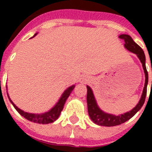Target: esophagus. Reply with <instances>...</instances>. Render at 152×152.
I'll return each mask as SVG.
<instances>
[{
  "mask_svg": "<svg viewBox=\"0 0 152 152\" xmlns=\"http://www.w3.org/2000/svg\"><path fill=\"white\" fill-rule=\"evenodd\" d=\"M87 81H88V77H86V76H83V78L81 79V82L84 83V82H87Z\"/></svg>",
  "mask_w": 152,
  "mask_h": 152,
  "instance_id": "obj_1",
  "label": "esophagus"
}]
</instances>
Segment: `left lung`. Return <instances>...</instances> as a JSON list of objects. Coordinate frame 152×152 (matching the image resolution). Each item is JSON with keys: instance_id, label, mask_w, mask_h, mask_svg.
Listing matches in <instances>:
<instances>
[{"instance_id": "8db88e82", "label": "left lung", "mask_w": 152, "mask_h": 152, "mask_svg": "<svg viewBox=\"0 0 152 152\" xmlns=\"http://www.w3.org/2000/svg\"><path fill=\"white\" fill-rule=\"evenodd\" d=\"M119 38L123 39L125 41V47L130 52L134 53L137 55V57H139L140 61H141L143 69L144 70L145 73V84H144V91L142 94L141 99L140 100L139 103L132 109V110L124 114L116 116L113 114H109V113H104L103 111H102L99 106H97V103L95 102V97L93 95L92 91L90 87L87 86L88 88V93H87V102H88V114L90 116L91 119L93 121V122L99 125L102 126H115L125 123L128 120H129L130 118H132L133 116L137 113V111L140 110L143 105H144L145 99H146L147 95V86L148 83V73L147 71L146 65H145V55H144V50H142L141 47L138 46L135 42L132 39L129 35L128 34H121L119 36Z\"/></svg>"}]
</instances>
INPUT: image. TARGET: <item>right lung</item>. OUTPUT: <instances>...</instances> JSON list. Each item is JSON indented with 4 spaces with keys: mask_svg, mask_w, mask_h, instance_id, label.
<instances>
[{
    "mask_svg": "<svg viewBox=\"0 0 152 152\" xmlns=\"http://www.w3.org/2000/svg\"><path fill=\"white\" fill-rule=\"evenodd\" d=\"M34 35H35V34H34ZM74 87H75L74 85L72 86V87L68 88V89L62 94L60 100L58 101V102L55 105V106L53 108L51 109L49 112H46V113H40V114L29 113L21 110L20 109L18 108L17 106L13 103L10 99H9V100H10L11 102L12 103L13 106L15 107V110H16L23 118H25L28 121L34 123H39V124H49V123L53 122L54 121H56L57 118H58V117L60 116V113H61V112L62 110H63L64 102H65L66 99L69 96V95L71 94L72 91L73 90Z\"/></svg>",
    "mask_w": 152,
    "mask_h": 152,
    "instance_id": "add662e5",
    "label": "right lung"
}]
</instances>
